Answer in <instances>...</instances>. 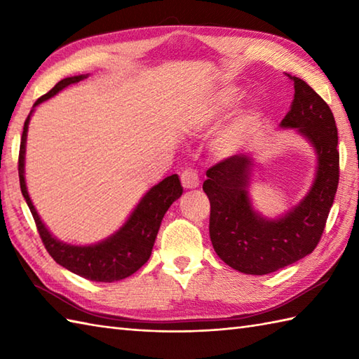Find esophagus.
<instances>
[{
	"label": "esophagus",
	"mask_w": 359,
	"mask_h": 359,
	"mask_svg": "<svg viewBox=\"0 0 359 359\" xmlns=\"http://www.w3.org/2000/svg\"><path fill=\"white\" fill-rule=\"evenodd\" d=\"M180 180L185 189H194L201 185L199 174H197L196 170H191V168H188V170L180 174Z\"/></svg>",
	"instance_id": "esophagus-1"
}]
</instances>
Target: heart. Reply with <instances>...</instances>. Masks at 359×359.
Returning <instances> with one entry per match:
<instances>
[{
	"label": "heart",
	"instance_id": "heart-1",
	"mask_svg": "<svg viewBox=\"0 0 359 359\" xmlns=\"http://www.w3.org/2000/svg\"><path fill=\"white\" fill-rule=\"evenodd\" d=\"M238 88H225L212 97L210 108L205 111L201 118L205 123L216 120L222 114L230 111L241 98ZM264 118L261 104L248 103L234 114L226 123L219 129L211 143V149L220 158H230L238 156L253 142Z\"/></svg>",
	"mask_w": 359,
	"mask_h": 359
}]
</instances>
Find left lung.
<instances>
[{"label":"left lung","instance_id":"8db88e82","mask_svg":"<svg viewBox=\"0 0 359 359\" xmlns=\"http://www.w3.org/2000/svg\"><path fill=\"white\" fill-rule=\"evenodd\" d=\"M294 81L292 109L280 128L294 129L315 149V177L302 201L278 217L256 211L250 197L255 158L238 154L207 171L203 191L211 203L212 248L231 269L269 274L294 264L321 239L339 180L338 129L333 114L306 81Z\"/></svg>","mask_w":359,"mask_h":359}]
</instances>
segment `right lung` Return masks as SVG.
Instances as JSON below:
<instances>
[{"label":"right lung","mask_w":359,"mask_h":359,"mask_svg":"<svg viewBox=\"0 0 359 359\" xmlns=\"http://www.w3.org/2000/svg\"><path fill=\"white\" fill-rule=\"evenodd\" d=\"M88 77L89 74H83L63 79L48 94H44L35 102L32 111H30L25 121V128H22L18 157L20 187L27 207L35 219L38 233L41 236L44 247L53 257V261L85 279L95 282H114L131 276L142 265L148 262L165 212L171 207L172 202L182 196L184 188L180 185L177 174L168 175L162 182H158L157 185L148 189L147 194L135 205L131 215L128 216L125 224L116 233H112L100 242L90 243V245H72V243L57 239L48 230V226L44 225L27 193L25 177L29 121L38 104L49 100L65 88Z\"/></svg>","instance_id":"add662e5"}]
</instances>
